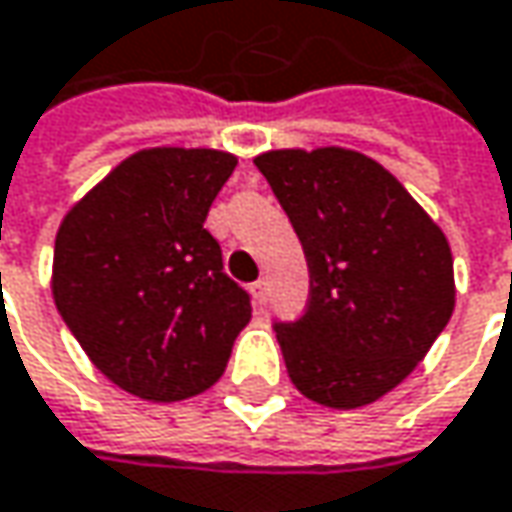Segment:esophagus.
<instances>
[{
	"label": "esophagus",
	"mask_w": 512,
	"mask_h": 512,
	"mask_svg": "<svg viewBox=\"0 0 512 512\" xmlns=\"http://www.w3.org/2000/svg\"><path fill=\"white\" fill-rule=\"evenodd\" d=\"M252 299H255L257 307L266 304V281H255V284H252Z\"/></svg>",
	"instance_id": "1"
}]
</instances>
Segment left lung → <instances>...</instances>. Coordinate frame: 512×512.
<instances>
[{
    "label": "left lung",
    "mask_w": 512,
    "mask_h": 512,
    "mask_svg": "<svg viewBox=\"0 0 512 512\" xmlns=\"http://www.w3.org/2000/svg\"><path fill=\"white\" fill-rule=\"evenodd\" d=\"M302 240L310 299L275 322L296 390L354 410L395 390L454 310V260L440 225L360 152L275 149L257 155Z\"/></svg>",
    "instance_id": "left-lung-1"
}]
</instances>
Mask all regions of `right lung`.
<instances>
[{
	"mask_svg": "<svg viewBox=\"0 0 512 512\" xmlns=\"http://www.w3.org/2000/svg\"><path fill=\"white\" fill-rule=\"evenodd\" d=\"M237 158L216 149H143L64 216L52 296L72 337L119 390L181 401L213 387L252 319L205 228Z\"/></svg>",
	"mask_w": 512,
	"mask_h": 512,
	"instance_id": "add662e5",
	"label": "right lung"
}]
</instances>
